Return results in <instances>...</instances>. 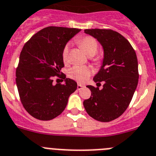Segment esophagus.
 I'll use <instances>...</instances> for the list:
<instances>
[{
	"instance_id": "1",
	"label": "esophagus",
	"mask_w": 156,
	"mask_h": 156,
	"mask_svg": "<svg viewBox=\"0 0 156 156\" xmlns=\"http://www.w3.org/2000/svg\"><path fill=\"white\" fill-rule=\"evenodd\" d=\"M83 87H84V86L82 84H80V83H78V84H77V89H78V90H81V89L83 88Z\"/></svg>"
}]
</instances>
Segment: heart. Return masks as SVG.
Returning a JSON list of instances; mask_svg holds the SVG:
<instances>
[{
	"label": "heart",
	"instance_id": "1",
	"mask_svg": "<svg viewBox=\"0 0 156 156\" xmlns=\"http://www.w3.org/2000/svg\"><path fill=\"white\" fill-rule=\"evenodd\" d=\"M77 43L82 49L85 51V53L90 57L95 55L98 52V42L93 37L91 36H85L83 38H80L77 41ZM69 45L67 44L64 47L63 51H62V58H63L64 62H67L68 57H69ZM95 61H98L96 59ZM69 76L72 79L75 80L77 82L83 83L88 79V77L91 74V69L87 66H73V68L69 70Z\"/></svg>",
	"mask_w": 156,
	"mask_h": 156
}]
</instances>
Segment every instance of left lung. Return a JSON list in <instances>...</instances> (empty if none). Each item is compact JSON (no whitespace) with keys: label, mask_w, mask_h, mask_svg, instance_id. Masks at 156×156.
<instances>
[{"label":"left lung","mask_w":156,"mask_h":156,"mask_svg":"<svg viewBox=\"0 0 156 156\" xmlns=\"http://www.w3.org/2000/svg\"><path fill=\"white\" fill-rule=\"evenodd\" d=\"M84 32L102 46V65L93 80L104 84L101 90L87 85L91 95L83 101V106L91 118L108 122L121 116L133 98L139 79L137 58L129 42L117 31L86 29Z\"/></svg>","instance_id":"left-lung-1"}]
</instances>
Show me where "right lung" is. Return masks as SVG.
<instances>
[{
    "mask_svg": "<svg viewBox=\"0 0 156 156\" xmlns=\"http://www.w3.org/2000/svg\"><path fill=\"white\" fill-rule=\"evenodd\" d=\"M80 29L47 27L27 42L20 55L16 81L21 102L34 118L49 121L62 114L77 83L66 78L65 83H53L64 65L62 51ZM62 80V81H63Z\"/></svg>",
    "mask_w": 156,
    "mask_h": 156,
    "instance_id": "1",
    "label": "right lung"
}]
</instances>
